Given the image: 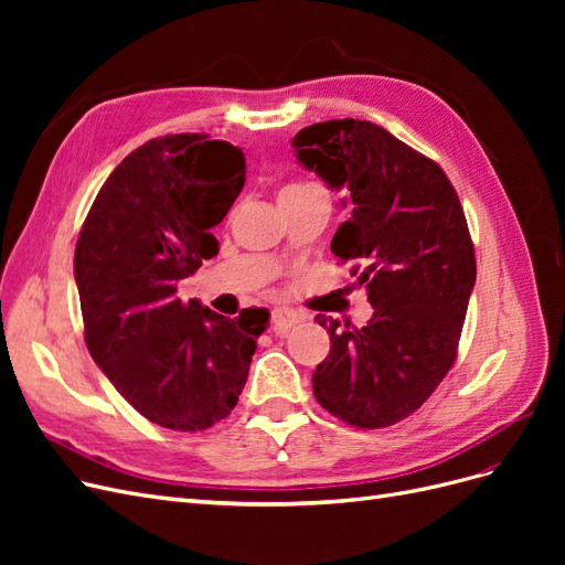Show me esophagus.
<instances>
[{
    "label": "esophagus",
    "mask_w": 565,
    "mask_h": 565,
    "mask_svg": "<svg viewBox=\"0 0 565 565\" xmlns=\"http://www.w3.org/2000/svg\"><path fill=\"white\" fill-rule=\"evenodd\" d=\"M297 322H299V313L295 309H287V306H278V309L270 313V330L278 337H285Z\"/></svg>",
    "instance_id": "obj_1"
}]
</instances>
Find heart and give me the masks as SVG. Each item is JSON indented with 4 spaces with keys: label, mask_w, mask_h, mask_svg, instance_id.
I'll list each match as a JSON object with an SVG mask.
<instances>
[{
    "label": "heart",
    "mask_w": 565,
    "mask_h": 565,
    "mask_svg": "<svg viewBox=\"0 0 565 565\" xmlns=\"http://www.w3.org/2000/svg\"><path fill=\"white\" fill-rule=\"evenodd\" d=\"M306 188H320V185L309 183V181H295V183H287L280 193H289V191H306Z\"/></svg>",
    "instance_id": "heart-1"
}]
</instances>
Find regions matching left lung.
Segmentation results:
<instances>
[{
	"label": "left lung",
	"instance_id": "left-lung-1",
	"mask_svg": "<svg viewBox=\"0 0 565 565\" xmlns=\"http://www.w3.org/2000/svg\"><path fill=\"white\" fill-rule=\"evenodd\" d=\"M297 160L351 198L332 237L365 285V328L318 316L330 353L313 396L358 429L391 426L431 396L457 358L476 282L465 210L443 169L367 119H330L295 136Z\"/></svg>",
	"mask_w": 565,
	"mask_h": 565
}]
</instances>
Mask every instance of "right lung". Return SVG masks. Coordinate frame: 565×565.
<instances>
[{"label": "right lung", "mask_w": 565, "mask_h": 565, "mask_svg": "<svg viewBox=\"0 0 565 565\" xmlns=\"http://www.w3.org/2000/svg\"><path fill=\"white\" fill-rule=\"evenodd\" d=\"M245 156L204 134L136 148L100 188L75 247L84 341L131 407L164 429L226 419L268 311L231 320L177 297L218 252L212 228L245 185Z\"/></svg>", "instance_id": "right-lung-1"}]
</instances>
